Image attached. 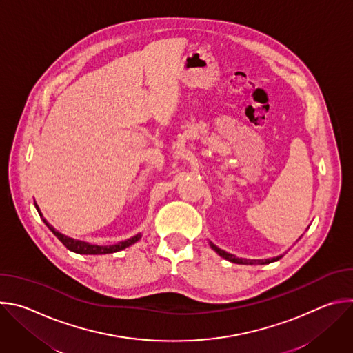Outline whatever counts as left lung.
<instances>
[{"instance_id": "8db88e82", "label": "left lung", "mask_w": 353, "mask_h": 353, "mask_svg": "<svg viewBox=\"0 0 353 353\" xmlns=\"http://www.w3.org/2000/svg\"><path fill=\"white\" fill-rule=\"evenodd\" d=\"M210 245H211L212 250L216 251V253H218L222 259H225V260H228V261H230V263H236V264H250V265H253V264H270V263L278 261V260L282 257V256H278V257L268 259V260H244V259H237L236 256H233V254H230V253H226V251L221 250L219 247H216V245H215L214 243H211V241H210Z\"/></svg>"}]
</instances>
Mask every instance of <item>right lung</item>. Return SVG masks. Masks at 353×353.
<instances>
[{
  "mask_svg": "<svg viewBox=\"0 0 353 353\" xmlns=\"http://www.w3.org/2000/svg\"><path fill=\"white\" fill-rule=\"evenodd\" d=\"M34 207H36V210H37V212H39V215H40V218H41V221L44 222V225L53 232V234L70 250V251H74V253H77V254H89V256H99V254H112V253H116V251H120V250H124L125 247H130L131 244H134V243H137L139 239H141V233H138V234H135V236H132V237H130V239H127V240H124V241H120V243H117V244H112V245H97V244H89V243H86V241H81V240H75V239H72V237H68V236H65V234H63V233H60V232H57L52 225H50L44 218H43V215H41V212H40V210H39V207H37V204L34 203Z\"/></svg>",
  "mask_w": 353,
  "mask_h": 353,
  "instance_id": "obj_1",
  "label": "right lung"
}]
</instances>
